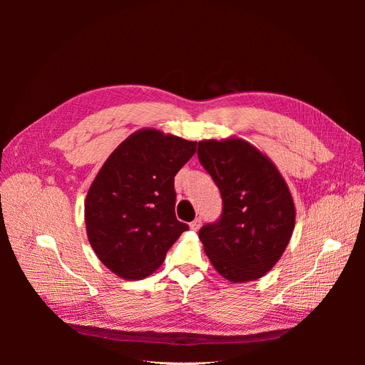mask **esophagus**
Masks as SVG:
<instances>
[{
  "instance_id": "obj_1",
  "label": "esophagus",
  "mask_w": 365,
  "mask_h": 365,
  "mask_svg": "<svg viewBox=\"0 0 365 365\" xmlns=\"http://www.w3.org/2000/svg\"><path fill=\"white\" fill-rule=\"evenodd\" d=\"M201 224H202V220H201L200 217H197V219H195V220H193V222L190 224V230H193V231H197V230H200V228H201Z\"/></svg>"
}]
</instances>
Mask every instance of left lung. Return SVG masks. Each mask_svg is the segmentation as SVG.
<instances>
[{
	"label": "left lung",
	"mask_w": 365,
	"mask_h": 365,
	"mask_svg": "<svg viewBox=\"0 0 365 365\" xmlns=\"http://www.w3.org/2000/svg\"><path fill=\"white\" fill-rule=\"evenodd\" d=\"M197 157L224 201L219 222L200 230L205 254L231 283L263 277L292 237L297 213L288 184L260 149L236 135L201 140Z\"/></svg>",
	"instance_id": "left-lung-1"
}]
</instances>
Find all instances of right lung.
Masks as SVG:
<instances>
[{"label":"right lung","mask_w":365,"mask_h":365,"mask_svg":"<svg viewBox=\"0 0 365 365\" xmlns=\"http://www.w3.org/2000/svg\"><path fill=\"white\" fill-rule=\"evenodd\" d=\"M195 152L196 141L143 128L96 175L85 200L86 236L118 277H149L189 228L175 216L173 178Z\"/></svg>","instance_id":"1"}]
</instances>
